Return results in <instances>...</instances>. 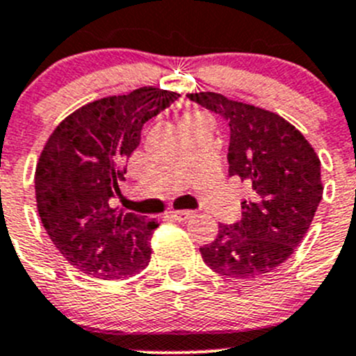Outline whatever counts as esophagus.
Instances as JSON below:
<instances>
[{"mask_svg":"<svg viewBox=\"0 0 356 356\" xmlns=\"http://www.w3.org/2000/svg\"><path fill=\"white\" fill-rule=\"evenodd\" d=\"M170 218L175 219V221H188V219L193 218V212L191 211H172Z\"/></svg>","mask_w":356,"mask_h":356,"instance_id":"obj_1","label":"esophagus"}]
</instances>
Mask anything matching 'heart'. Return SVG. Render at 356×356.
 <instances>
[{
	"mask_svg": "<svg viewBox=\"0 0 356 356\" xmlns=\"http://www.w3.org/2000/svg\"><path fill=\"white\" fill-rule=\"evenodd\" d=\"M211 126H212L211 118H209L207 114H204V112L191 111V112H186V114L181 118V129L184 133L193 131V129H198V128L211 129Z\"/></svg>",
	"mask_w": 356,
	"mask_h": 356,
	"instance_id": "obj_1",
	"label": "heart"
}]
</instances>
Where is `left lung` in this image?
I'll return each mask as SVG.
<instances>
[{
    "label": "left lung",
    "instance_id": "8db88e82",
    "mask_svg": "<svg viewBox=\"0 0 356 356\" xmlns=\"http://www.w3.org/2000/svg\"><path fill=\"white\" fill-rule=\"evenodd\" d=\"M230 128L228 175L249 186L242 219L219 225L200 248L205 264L225 277H258L283 265L313 223L323 197L321 163L305 137L274 112L218 92L188 95Z\"/></svg>",
    "mask_w": 356,
    "mask_h": 356
}]
</instances>
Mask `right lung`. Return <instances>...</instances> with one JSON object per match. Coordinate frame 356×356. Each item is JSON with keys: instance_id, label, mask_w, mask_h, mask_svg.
<instances>
[{"instance_id": "obj_1", "label": "right lung", "mask_w": 356, "mask_h": 356, "mask_svg": "<svg viewBox=\"0 0 356 356\" xmlns=\"http://www.w3.org/2000/svg\"><path fill=\"white\" fill-rule=\"evenodd\" d=\"M177 98L140 88L96 99L70 114L43 147L35 172L40 219L59 253L84 274L122 279L149 265L158 223L122 214L111 200L119 195L118 181L124 179L144 124Z\"/></svg>"}]
</instances>
